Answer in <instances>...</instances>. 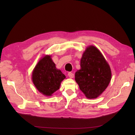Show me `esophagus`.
Masks as SVG:
<instances>
[{"instance_id":"34e87169","label":"esophagus","mask_w":135,"mask_h":135,"mask_svg":"<svg viewBox=\"0 0 135 135\" xmlns=\"http://www.w3.org/2000/svg\"><path fill=\"white\" fill-rule=\"evenodd\" d=\"M68 76H69V78H74V74H73V73H68Z\"/></svg>"}]
</instances>
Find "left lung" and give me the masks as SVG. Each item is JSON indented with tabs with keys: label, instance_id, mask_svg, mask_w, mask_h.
Instances as JSON below:
<instances>
[{
	"label": "left lung",
	"instance_id": "left-lung-1",
	"mask_svg": "<svg viewBox=\"0 0 135 135\" xmlns=\"http://www.w3.org/2000/svg\"><path fill=\"white\" fill-rule=\"evenodd\" d=\"M112 78L109 64L100 51L88 47L80 60V69L75 79L80 90L88 99H96L107 88Z\"/></svg>",
	"mask_w": 135,
	"mask_h": 135
}]
</instances>
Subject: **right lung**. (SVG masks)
Instances as JSON below:
<instances>
[{
  "label": "right lung",
  "mask_w": 135,
  "mask_h": 135,
  "mask_svg": "<svg viewBox=\"0 0 135 135\" xmlns=\"http://www.w3.org/2000/svg\"><path fill=\"white\" fill-rule=\"evenodd\" d=\"M65 76L56 68L50 56H44L32 72V81L38 90L44 95L50 96L57 91Z\"/></svg>",
  "instance_id": "right-lung-1"
}]
</instances>
